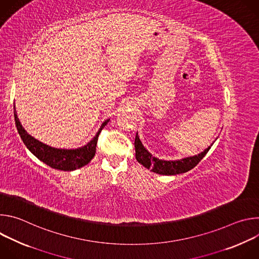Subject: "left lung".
I'll list each match as a JSON object with an SVG mask.
<instances>
[{"label":"left lung","mask_w":259,"mask_h":259,"mask_svg":"<svg viewBox=\"0 0 259 259\" xmlns=\"http://www.w3.org/2000/svg\"><path fill=\"white\" fill-rule=\"evenodd\" d=\"M134 146H135L136 160L145 168L151 169L153 172L162 174V175H176V174L184 173L192 170L194 167H196L200 163V161L205 157V155L210 150V146H209L208 149H206L203 153L197 156L186 158L179 161H162L157 158H154L144 149V146L142 145L139 137L137 136V133L135 136Z\"/></svg>","instance_id":"left-lung-1"}]
</instances>
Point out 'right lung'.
Listing matches in <instances>:
<instances>
[{"label":"right lung","mask_w":259,"mask_h":259,"mask_svg":"<svg viewBox=\"0 0 259 259\" xmlns=\"http://www.w3.org/2000/svg\"><path fill=\"white\" fill-rule=\"evenodd\" d=\"M14 119H15L17 131L27 149L40 161L44 162L49 167L57 170H62V171H72V170L79 169L87 165L94 158L98 136L101 130L103 129V127L109 121V120H106L105 122H103L97 134L85 146L80 147V149H77V150H59V149H54V147H51L49 145H46L40 142L39 140L31 137L21 126L19 119L17 118L15 109H14Z\"/></svg>","instance_id":"obj_1"}]
</instances>
